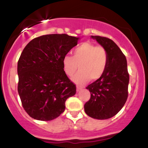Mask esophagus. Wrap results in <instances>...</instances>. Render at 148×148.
<instances>
[{
	"label": "esophagus",
	"mask_w": 148,
	"mask_h": 148,
	"mask_svg": "<svg viewBox=\"0 0 148 148\" xmlns=\"http://www.w3.org/2000/svg\"><path fill=\"white\" fill-rule=\"evenodd\" d=\"M82 89V87H80V86H76V91L79 92V90Z\"/></svg>",
	"instance_id": "1"
}]
</instances>
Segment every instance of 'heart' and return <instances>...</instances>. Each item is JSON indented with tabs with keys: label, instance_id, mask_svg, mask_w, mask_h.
<instances>
[{
	"label": "heart",
	"instance_id": "b5f03b06",
	"mask_svg": "<svg viewBox=\"0 0 148 148\" xmlns=\"http://www.w3.org/2000/svg\"><path fill=\"white\" fill-rule=\"evenodd\" d=\"M108 61V53L104 47L84 42L74 49L73 56H64L62 64L68 76L76 72L79 65V72L72 79L76 84H83L89 79L92 81L99 79L106 70Z\"/></svg>",
	"mask_w": 148,
	"mask_h": 148
}]
</instances>
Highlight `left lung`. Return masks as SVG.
<instances>
[{
    "instance_id": "obj_1",
    "label": "left lung",
    "mask_w": 148,
    "mask_h": 148,
    "mask_svg": "<svg viewBox=\"0 0 148 148\" xmlns=\"http://www.w3.org/2000/svg\"><path fill=\"white\" fill-rule=\"evenodd\" d=\"M91 37L104 47L108 61L103 75L86 87L90 98L85 103L84 110L91 118L105 120L116 115L126 102L130 75L126 57L113 40L101 36Z\"/></svg>"
}]
</instances>
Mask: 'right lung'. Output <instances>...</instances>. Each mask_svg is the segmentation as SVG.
Listing matches in <instances>:
<instances>
[{
    "label": "right lung",
    "instance_id": "right-lung-1",
    "mask_svg": "<svg viewBox=\"0 0 148 148\" xmlns=\"http://www.w3.org/2000/svg\"><path fill=\"white\" fill-rule=\"evenodd\" d=\"M79 37L51 34L36 37L22 51L17 64L18 92L31 118L49 121L65 109V101L76 94V86L62 67L63 57L77 45Z\"/></svg>",
    "mask_w": 148,
    "mask_h": 148
}]
</instances>
